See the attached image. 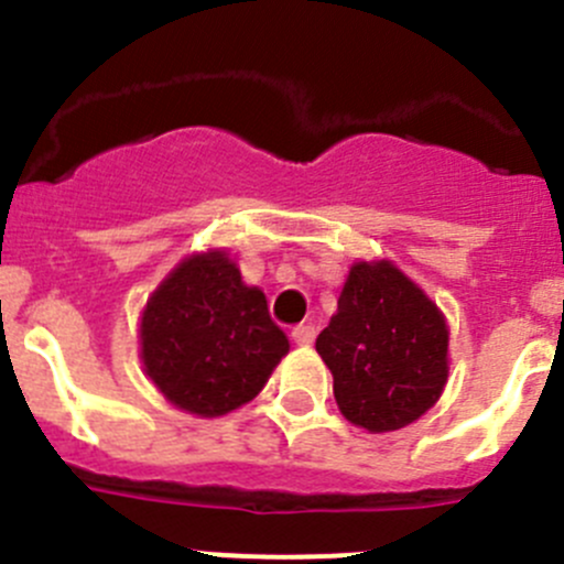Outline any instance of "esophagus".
Returning a JSON list of instances; mask_svg holds the SVG:
<instances>
[{"instance_id": "obj_1", "label": "esophagus", "mask_w": 564, "mask_h": 564, "mask_svg": "<svg viewBox=\"0 0 564 564\" xmlns=\"http://www.w3.org/2000/svg\"><path fill=\"white\" fill-rule=\"evenodd\" d=\"M314 338H316V329L311 327V324H297V327L292 329V340L297 346H308V344H314Z\"/></svg>"}]
</instances>
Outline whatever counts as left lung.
Instances as JSON below:
<instances>
[{
	"label": "left lung",
	"instance_id": "8db88e82",
	"mask_svg": "<svg viewBox=\"0 0 564 564\" xmlns=\"http://www.w3.org/2000/svg\"><path fill=\"white\" fill-rule=\"evenodd\" d=\"M316 351L349 423L382 434L414 423L447 382L442 311L392 261H357Z\"/></svg>",
	"mask_w": 564,
	"mask_h": 564
}]
</instances>
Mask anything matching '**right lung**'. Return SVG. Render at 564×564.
<instances>
[{"mask_svg": "<svg viewBox=\"0 0 564 564\" xmlns=\"http://www.w3.org/2000/svg\"><path fill=\"white\" fill-rule=\"evenodd\" d=\"M139 335L152 384L198 417H220L253 401L289 351L264 292L242 283L224 250L176 264L147 300Z\"/></svg>", "mask_w": 564, "mask_h": 564, "instance_id": "add662e5", "label": "right lung"}]
</instances>
